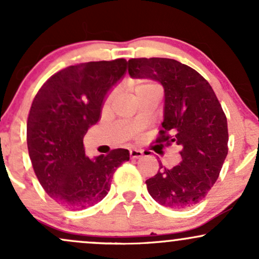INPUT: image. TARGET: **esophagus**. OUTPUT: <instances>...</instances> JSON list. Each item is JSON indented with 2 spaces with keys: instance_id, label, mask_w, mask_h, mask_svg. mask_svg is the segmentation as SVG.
<instances>
[{
  "instance_id": "1",
  "label": "esophagus",
  "mask_w": 259,
  "mask_h": 259,
  "mask_svg": "<svg viewBox=\"0 0 259 259\" xmlns=\"http://www.w3.org/2000/svg\"><path fill=\"white\" fill-rule=\"evenodd\" d=\"M129 153H130V158H133V159H138V158H140V157L144 156V151L136 150V148L135 150H130Z\"/></svg>"
}]
</instances>
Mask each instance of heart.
Returning <instances> with one entry per match:
<instances>
[{
	"mask_svg": "<svg viewBox=\"0 0 259 259\" xmlns=\"http://www.w3.org/2000/svg\"><path fill=\"white\" fill-rule=\"evenodd\" d=\"M129 88H130V90L133 91V94L135 95L136 99H140V97L144 96V95H146L151 91L160 90L159 85H157L156 82L151 81V80H147V79L130 80ZM160 91H162V90H160ZM113 99H114V92H111V94L107 96V99L105 101V106L111 105Z\"/></svg>",
	"mask_w": 259,
	"mask_h": 259,
	"instance_id": "1",
	"label": "heart"
}]
</instances>
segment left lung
I'll use <instances>...</instances> for the list:
<instances>
[{"label": "left lung", "mask_w": 259, "mask_h": 259, "mask_svg": "<svg viewBox=\"0 0 259 259\" xmlns=\"http://www.w3.org/2000/svg\"><path fill=\"white\" fill-rule=\"evenodd\" d=\"M133 78H150L164 88V120L156 142L181 147V162L168 169L159 164L146 180L154 201L185 209L206 197L228 154V121L212 86L189 65L169 58H132Z\"/></svg>", "instance_id": "1"}]
</instances>
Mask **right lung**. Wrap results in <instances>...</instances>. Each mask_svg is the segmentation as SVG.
<instances>
[{
	"label": "right lung",
	"mask_w": 259,
	"mask_h": 259,
	"mask_svg": "<svg viewBox=\"0 0 259 259\" xmlns=\"http://www.w3.org/2000/svg\"><path fill=\"white\" fill-rule=\"evenodd\" d=\"M126 64L118 58L70 65L47 79L32 101L26 124L29 156L41 186L61 206L84 209L102 201L115 169L129 160L124 148L90 159L82 142Z\"/></svg>",
	"instance_id": "1"
}]
</instances>
